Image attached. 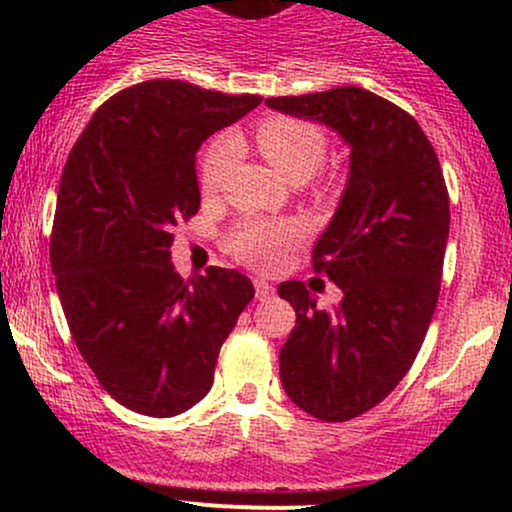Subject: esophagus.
<instances>
[{
	"label": "esophagus",
	"mask_w": 512,
	"mask_h": 512,
	"mask_svg": "<svg viewBox=\"0 0 512 512\" xmlns=\"http://www.w3.org/2000/svg\"><path fill=\"white\" fill-rule=\"evenodd\" d=\"M255 296H257V301H267V298L274 296V289L267 284V281L255 279Z\"/></svg>",
	"instance_id": "obj_1"
}]
</instances>
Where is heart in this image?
Masks as SVG:
<instances>
[{"label": "heart", "instance_id": "obj_1", "mask_svg": "<svg viewBox=\"0 0 512 512\" xmlns=\"http://www.w3.org/2000/svg\"><path fill=\"white\" fill-rule=\"evenodd\" d=\"M255 142L272 166L291 182H303L322 166L327 154V137L320 125L303 117L274 115L255 129ZM238 158V142L221 137L204 154L199 182L207 195L223 187ZM303 238V226L293 219H243L228 233L226 248L233 257L260 269H274L284 252Z\"/></svg>", "mask_w": 512, "mask_h": 512}]
</instances>
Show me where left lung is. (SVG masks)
<instances>
[{"label":"left lung","mask_w":512,"mask_h":512,"mask_svg":"<svg viewBox=\"0 0 512 512\" xmlns=\"http://www.w3.org/2000/svg\"><path fill=\"white\" fill-rule=\"evenodd\" d=\"M267 105L325 122L351 144L342 202L313 250V272L342 289V305L317 310L303 281L279 284L296 310L279 351L281 385L296 407L337 424L383 402L424 344L443 279L448 187L419 122L366 88Z\"/></svg>","instance_id":"obj_1"}]
</instances>
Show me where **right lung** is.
Wrapping results in <instances>:
<instances>
[{
  "label": "right lung",
  "mask_w": 512,
  "mask_h": 512,
  "mask_svg": "<svg viewBox=\"0 0 512 512\" xmlns=\"http://www.w3.org/2000/svg\"><path fill=\"white\" fill-rule=\"evenodd\" d=\"M262 96L151 79L105 101L64 163L50 236L64 317L110 397L175 416L211 390L216 358L255 289L236 269L182 279L173 228L199 211L195 158Z\"/></svg>",
  "instance_id": "1"
}]
</instances>
